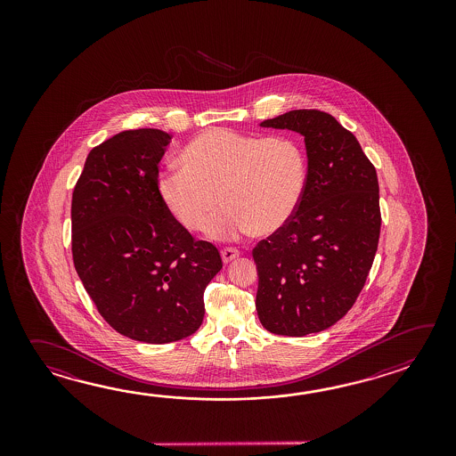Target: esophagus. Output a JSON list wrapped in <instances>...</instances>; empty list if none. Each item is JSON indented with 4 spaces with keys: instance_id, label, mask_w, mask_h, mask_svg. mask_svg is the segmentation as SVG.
<instances>
[{
    "instance_id": "obj_1",
    "label": "esophagus",
    "mask_w": 456,
    "mask_h": 456,
    "mask_svg": "<svg viewBox=\"0 0 456 456\" xmlns=\"http://www.w3.org/2000/svg\"><path fill=\"white\" fill-rule=\"evenodd\" d=\"M240 254H241V252L238 251L236 248H224V249H222V259H224V264H228V262H232V259L240 257Z\"/></svg>"
}]
</instances>
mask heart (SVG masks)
I'll use <instances>...</instances> for the list:
<instances>
[{"instance_id":"heart-1","label":"heart","mask_w":456,"mask_h":456,"mask_svg":"<svg viewBox=\"0 0 456 456\" xmlns=\"http://www.w3.org/2000/svg\"><path fill=\"white\" fill-rule=\"evenodd\" d=\"M181 161L183 169L158 175L159 197L192 232H204L222 200L226 208L210 224L214 238L279 232L297 214L306 189V155L293 136L214 126L185 146Z\"/></svg>"}]
</instances>
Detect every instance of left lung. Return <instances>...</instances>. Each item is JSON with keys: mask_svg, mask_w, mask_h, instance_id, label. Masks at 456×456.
I'll return each mask as SVG.
<instances>
[{"mask_svg": "<svg viewBox=\"0 0 456 456\" xmlns=\"http://www.w3.org/2000/svg\"><path fill=\"white\" fill-rule=\"evenodd\" d=\"M261 126L298 132L306 145L297 214L252 249L262 326L300 338L336 324L367 281L381 226L379 177L357 138L328 112L290 110Z\"/></svg>", "mask_w": 456, "mask_h": 456, "instance_id": "1", "label": "left lung"}]
</instances>
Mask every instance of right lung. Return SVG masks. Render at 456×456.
Segmentation results:
<instances>
[{
	"label": "right lung",
	"mask_w": 456,
	"mask_h": 456,
	"mask_svg": "<svg viewBox=\"0 0 456 456\" xmlns=\"http://www.w3.org/2000/svg\"><path fill=\"white\" fill-rule=\"evenodd\" d=\"M173 136L126 130L89 151L71 199L73 264L107 324L130 339L167 344L204 321V291L224 262L158 192Z\"/></svg>",
	"instance_id": "1"
}]
</instances>
